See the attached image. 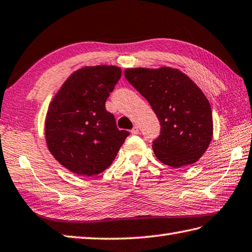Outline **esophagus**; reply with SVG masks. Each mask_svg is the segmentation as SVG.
Instances as JSON below:
<instances>
[{
  "label": "esophagus",
  "instance_id": "obj_1",
  "mask_svg": "<svg viewBox=\"0 0 252 252\" xmlns=\"http://www.w3.org/2000/svg\"><path fill=\"white\" fill-rule=\"evenodd\" d=\"M131 133H132V134H138V133H139V127L136 126H134L133 129L131 130Z\"/></svg>",
  "mask_w": 252,
  "mask_h": 252
}]
</instances>
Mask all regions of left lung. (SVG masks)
Returning <instances> with one entry per match:
<instances>
[{"instance_id":"left-lung-1","label":"left lung","mask_w":252,"mask_h":252,"mask_svg":"<svg viewBox=\"0 0 252 252\" xmlns=\"http://www.w3.org/2000/svg\"><path fill=\"white\" fill-rule=\"evenodd\" d=\"M126 80L148 100L161 133L153 141L155 157L174 168L197 162L213 138L208 99L189 77L175 68H129Z\"/></svg>"}]
</instances>
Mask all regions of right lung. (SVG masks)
I'll return each instance as SVG.
<instances>
[{"label":"right lung","mask_w":252,"mask_h":252,"mask_svg":"<svg viewBox=\"0 0 252 252\" xmlns=\"http://www.w3.org/2000/svg\"><path fill=\"white\" fill-rule=\"evenodd\" d=\"M121 78L117 66H86L55 94L45 121L49 152L67 170L93 176L111 165L130 133L117 127L106 101Z\"/></svg>","instance_id":"right-lung-1"}]
</instances>
